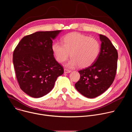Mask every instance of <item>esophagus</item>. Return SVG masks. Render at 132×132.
<instances>
[{
	"mask_svg": "<svg viewBox=\"0 0 132 132\" xmlns=\"http://www.w3.org/2000/svg\"><path fill=\"white\" fill-rule=\"evenodd\" d=\"M71 72V70H69V69H64V73H70V72Z\"/></svg>",
	"mask_w": 132,
	"mask_h": 132,
	"instance_id": "esophagus-1",
	"label": "esophagus"
}]
</instances>
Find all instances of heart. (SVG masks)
Returning <instances> with one entry per match:
<instances>
[{
  "label": "heart",
  "instance_id": "1",
  "mask_svg": "<svg viewBox=\"0 0 132 132\" xmlns=\"http://www.w3.org/2000/svg\"><path fill=\"white\" fill-rule=\"evenodd\" d=\"M62 43L55 42L52 45V51L58 62L62 63L71 57L66 66L73 67L78 65L81 68L93 64L100 52V45L96 39L82 34L72 32L64 35Z\"/></svg>",
  "mask_w": 132,
  "mask_h": 132
}]
</instances>
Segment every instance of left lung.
I'll list each match as a JSON object with an SVG mask.
<instances>
[{"label":"left lung","mask_w":132,"mask_h":132,"mask_svg":"<svg viewBox=\"0 0 132 132\" xmlns=\"http://www.w3.org/2000/svg\"><path fill=\"white\" fill-rule=\"evenodd\" d=\"M101 42L98 58L89 67L79 70L77 90L88 98H96L104 92L114 81L117 69L118 54L110 40L99 34Z\"/></svg>","instance_id":"left-lung-1"}]
</instances>
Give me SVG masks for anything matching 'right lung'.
I'll return each instance as SVG.
<instances>
[{
	"label": "right lung",
	"mask_w": 132,
	"mask_h": 132,
	"mask_svg": "<svg viewBox=\"0 0 132 132\" xmlns=\"http://www.w3.org/2000/svg\"><path fill=\"white\" fill-rule=\"evenodd\" d=\"M62 31H38L27 35L13 52L17 80L21 89L30 97L38 98L47 95L64 73L52 50L53 40Z\"/></svg>",
	"instance_id": "1"
}]
</instances>
